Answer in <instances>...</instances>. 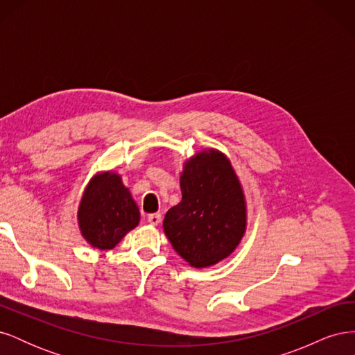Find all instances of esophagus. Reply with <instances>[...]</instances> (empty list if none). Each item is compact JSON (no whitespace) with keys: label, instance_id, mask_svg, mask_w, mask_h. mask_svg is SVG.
Returning <instances> with one entry per match:
<instances>
[{"label":"esophagus","instance_id":"obj_1","mask_svg":"<svg viewBox=\"0 0 355 355\" xmlns=\"http://www.w3.org/2000/svg\"><path fill=\"white\" fill-rule=\"evenodd\" d=\"M148 222L154 225V227H157V225H159L161 222V214L159 213H153V214H148Z\"/></svg>","mask_w":355,"mask_h":355}]
</instances>
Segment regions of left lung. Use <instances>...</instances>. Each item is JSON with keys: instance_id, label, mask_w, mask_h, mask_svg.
<instances>
[{"instance_id": "1", "label": "left lung", "mask_w": 355, "mask_h": 355, "mask_svg": "<svg viewBox=\"0 0 355 355\" xmlns=\"http://www.w3.org/2000/svg\"><path fill=\"white\" fill-rule=\"evenodd\" d=\"M182 201L171 207L163 230L176 253L194 268L219 263L237 249L247 227V206L230 158L204 149L180 173Z\"/></svg>"}]
</instances>
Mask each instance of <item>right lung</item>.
Masks as SVG:
<instances>
[{
    "label": "right lung",
    "mask_w": 355,
    "mask_h": 355,
    "mask_svg": "<svg viewBox=\"0 0 355 355\" xmlns=\"http://www.w3.org/2000/svg\"><path fill=\"white\" fill-rule=\"evenodd\" d=\"M77 219L85 241L99 250H111L137 227L141 213L121 176L108 170L96 173L84 188Z\"/></svg>",
    "instance_id": "right-lung-1"
}]
</instances>
